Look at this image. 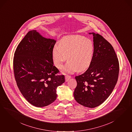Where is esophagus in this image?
Masks as SVG:
<instances>
[{"mask_svg": "<svg viewBox=\"0 0 132 132\" xmlns=\"http://www.w3.org/2000/svg\"><path fill=\"white\" fill-rule=\"evenodd\" d=\"M71 78V76L69 75H66L65 76V81H68Z\"/></svg>", "mask_w": 132, "mask_h": 132, "instance_id": "34e87169", "label": "esophagus"}]
</instances>
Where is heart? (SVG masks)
Here are the masks:
<instances>
[{
  "instance_id": "obj_1",
  "label": "heart",
  "mask_w": 132,
  "mask_h": 132,
  "mask_svg": "<svg viewBox=\"0 0 132 132\" xmlns=\"http://www.w3.org/2000/svg\"><path fill=\"white\" fill-rule=\"evenodd\" d=\"M94 52L93 42L80 35L64 36L60 39L59 45H55L52 50L53 63L59 69L62 68L64 62H68L63 71L73 73L77 71H82L88 68L92 63Z\"/></svg>"
}]
</instances>
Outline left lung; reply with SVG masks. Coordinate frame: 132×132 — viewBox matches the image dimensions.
Segmentation results:
<instances>
[{
    "label": "left lung",
    "instance_id": "obj_1",
    "mask_svg": "<svg viewBox=\"0 0 132 132\" xmlns=\"http://www.w3.org/2000/svg\"><path fill=\"white\" fill-rule=\"evenodd\" d=\"M94 52L92 63L85 72L75 77L77 85L74 92L77 102L95 108L110 95L118 79L119 63L115 51L102 35L94 32Z\"/></svg>",
    "mask_w": 132,
    "mask_h": 132
}]
</instances>
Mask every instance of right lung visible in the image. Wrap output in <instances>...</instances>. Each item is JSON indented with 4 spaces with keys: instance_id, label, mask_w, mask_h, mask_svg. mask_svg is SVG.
I'll list each match as a JSON object with an SVG mask.
<instances>
[{
    "instance_id": "add662e5",
    "label": "right lung",
    "mask_w": 132,
    "mask_h": 132,
    "mask_svg": "<svg viewBox=\"0 0 132 132\" xmlns=\"http://www.w3.org/2000/svg\"><path fill=\"white\" fill-rule=\"evenodd\" d=\"M54 39L46 38L36 30L29 31L18 45L13 58V71L17 86L31 104L46 106L57 98L58 86L65 81L53 65L52 50Z\"/></svg>"
}]
</instances>
